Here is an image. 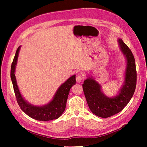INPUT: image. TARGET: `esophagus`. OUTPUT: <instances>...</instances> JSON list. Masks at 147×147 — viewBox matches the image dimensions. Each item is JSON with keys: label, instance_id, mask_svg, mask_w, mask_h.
<instances>
[{"label": "esophagus", "instance_id": "34e87169", "mask_svg": "<svg viewBox=\"0 0 147 147\" xmlns=\"http://www.w3.org/2000/svg\"><path fill=\"white\" fill-rule=\"evenodd\" d=\"M83 79V77H82L80 75H79V76H77L76 78V80L77 83H80Z\"/></svg>", "mask_w": 147, "mask_h": 147}]
</instances>
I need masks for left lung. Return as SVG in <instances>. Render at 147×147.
<instances>
[{"label": "left lung", "instance_id": "left-lung-1", "mask_svg": "<svg viewBox=\"0 0 147 147\" xmlns=\"http://www.w3.org/2000/svg\"><path fill=\"white\" fill-rule=\"evenodd\" d=\"M119 46L127 61L124 83L119 94L113 97L106 96L101 86L95 80L89 77L84 81L83 90L91 112L96 116L108 118L117 114L125 107L134 95L137 83V71L134 55L121 38Z\"/></svg>", "mask_w": 147, "mask_h": 147}]
</instances>
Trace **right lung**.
Segmentation results:
<instances>
[{
  "label": "right lung",
  "instance_id": "1",
  "mask_svg": "<svg viewBox=\"0 0 147 147\" xmlns=\"http://www.w3.org/2000/svg\"><path fill=\"white\" fill-rule=\"evenodd\" d=\"M21 47L18 48L15 56L11 66L10 76L13 83V90L16 97V100L20 107L29 117L38 121H47L58 118L63 114L66 107V102L68 98L71 87L76 83L75 75H72L57 90L53 100L47 105L37 107L29 104L22 97L17 85L15 75L18 57Z\"/></svg>",
  "mask_w": 147,
  "mask_h": 147
}]
</instances>
